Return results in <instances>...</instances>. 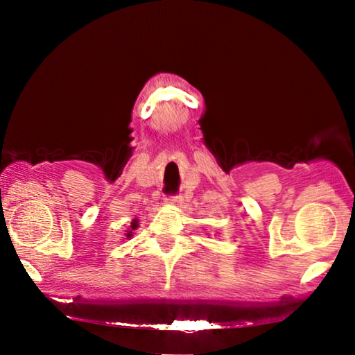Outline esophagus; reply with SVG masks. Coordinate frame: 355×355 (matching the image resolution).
I'll list each match as a JSON object with an SVG mask.
<instances>
[{
	"mask_svg": "<svg viewBox=\"0 0 355 355\" xmlns=\"http://www.w3.org/2000/svg\"><path fill=\"white\" fill-rule=\"evenodd\" d=\"M183 202V199H182V196H167L166 197V203H169V205H180V203Z\"/></svg>",
	"mask_w": 355,
	"mask_h": 355,
	"instance_id": "34e87169",
	"label": "esophagus"
}]
</instances>
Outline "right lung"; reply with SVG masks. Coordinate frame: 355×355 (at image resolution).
Here are the masks:
<instances>
[{
    "instance_id": "1",
    "label": "right lung",
    "mask_w": 355,
    "mask_h": 355,
    "mask_svg": "<svg viewBox=\"0 0 355 355\" xmlns=\"http://www.w3.org/2000/svg\"><path fill=\"white\" fill-rule=\"evenodd\" d=\"M136 228H137V220L135 219L133 222H131V230H136ZM131 230H128V232H127V238H131V236H133V232H131Z\"/></svg>"
}]
</instances>
